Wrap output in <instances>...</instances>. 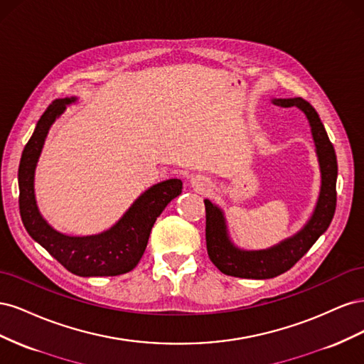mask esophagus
<instances>
[{
    "instance_id": "1",
    "label": "esophagus",
    "mask_w": 364,
    "mask_h": 364,
    "mask_svg": "<svg viewBox=\"0 0 364 364\" xmlns=\"http://www.w3.org/2000/svg\"><path fill=\"white\" fill-rule=\"evenodd\" d=\"M191 186L196 190L203 191L208 186V179L205 178V176H194V178L191 179Z\"/></svg>"
}]
</instances>
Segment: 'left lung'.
I'll list each match as a JSON object with an SVG mask.
<instances>
[{
	"mask_svg": "<svg viewBox=\"0 0 364 364\" xmlns=\"http://www.w3.org/2000/svg\"><path fill=\"white\" fill-rule=\"evenodd\" d=\"M274 106L293 107L305 114L311 127L316 155L321 167V193L310 220L294 235L269 249L245 250L234 245L228 232L223 209L205 199L206 249L209 259L225 274L249 279H269L290 270L328 229L336 213L337 158L316 109L301 97L272 98Z\"/></svg>",
	"mask_w": 364,
	"mask_h": 364,
	"instance_id": "8db88e82",
	"label": "left lung"
}]
</instances>
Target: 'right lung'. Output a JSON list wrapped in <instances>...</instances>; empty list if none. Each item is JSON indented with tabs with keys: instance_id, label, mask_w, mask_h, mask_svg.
I'll use <instances>...</instances> for the list:
<instances>
[{
	"instance_id": "add662e5",
	"label": "right lung",
	"mask_w": 364,
	"mask_h": 364,
	"mask_svg": "<svg viewBox=\"0 0 364 364\" xmlns=\"http://www.w3.org/2000/svg\"><path fill=\"white\" fill-rule=\"evenodd\" d=\"M77 97L54 100L42 114L24 147L18 170L19 213L28 235L77 277H117L136 267L156 218L182 193L181 179L150 186L130 205L118 222L100 234L67 235L54 229L39 213L35 171L51 126Z\"/></svg>"
}]
</instances>
